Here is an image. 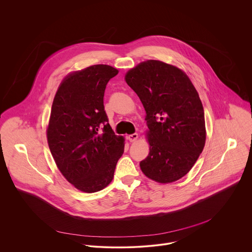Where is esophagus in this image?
<instances>
[{"instance_id": "1", "label": "esophagus", "mask_w": 252, "mask_h": 252, "mask_svg": "<svg viewBox=\"0 0 252 252\" xmlns=\"http://www.w3.org/2000/svg\"><path fill=\"white\" fill-rule=\"evenodd\" d=\"M138 139H139V135H138L137 133H135V134H132V135H129V136H128V140H129L131 143L136 142Z\"/></svg>"}]
</instances>
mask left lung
<instances>
[{
    "instance_id": "obj_1",
    "label": "left lung",
    "mask_w": 252,
    "mask_h": 252,
    "mask_svg": "<svg viewBox=\"0 0 252 252\" xmlns=\"http://www.w3.org/2000/svg\"><path fill=\"white\" fill-rule=\"evenodd\" d=\"M125 81L145 110L149 153L140 163L142 172L159 183L180 180L206 144L204 108L196 88L181 69L159 60L140 63L126 72Z\"/></svg>"
}]
</instances>
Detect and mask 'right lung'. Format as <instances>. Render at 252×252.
<instances>
[{
  "instance_id": "obj_1",
  "label": "right lung",
  "mask_w": 252,
  "mask_h": 252,
  "mask_svg": "<svg viewBox=\"0 0 252 252\" xmlns=\"http://www.w3.org/2000/svg\"><path fill=\"white\" fill-rule=\"evenodd\" d=\"M117 73L103 64L70 72L52 103L46 128L50 152L64 178L82 192L107 187L124 152L125 139L114 134L104 108L106 85Z\"/></svg>"
}]
</instances>
